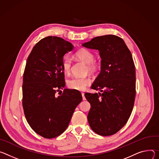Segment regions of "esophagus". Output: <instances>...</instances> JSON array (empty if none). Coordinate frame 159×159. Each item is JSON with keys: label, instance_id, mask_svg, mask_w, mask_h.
Masks as SVG:
<instances>
[{"label": "esophagus", "instance_id": "1", "mask_svg": "<svg viewBox=\"0 0 159 159\" xmlns=\"http://www.w3.org/2000/svg\"><path fill=\"white\" fill-rule=\"evenodd\" d=\"M81 95H82V97H83V100H85L86 98H85V97H84V92H81Z\"/></svg>", "mask_w": 159, "mask_h": 159}]
</instances>
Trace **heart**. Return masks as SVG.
Listing matches in <instances>:
<instances>
[{
    "mask_svg": "<svg viewBox=\"0 0 159 159\" xmlns=\"http://www.w3.org/2000/svg\"><path fill=\"white\" fill-rule=\"evenodd\" d=\"M75 57L81 61L86 64V70L92 73L98 71L100 67L97 62L94 61L95 56L89 50L81 48L76 52ZM73 61L69 57H65L62 61V69L64 73L69 75L71 72ZM92 83V79L90 76L76 77L70 79L67 81V86L70 89L76 90L79 91L84 90L86 88Z\"/></svg>",
    "mask_w": 159,
    "mask_h": 159,
    "instance_id": "obj_1",
    "label": "heart"
}]
</instances>
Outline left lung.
Listing matches in <instances>:
<instances>
[{"label": "left lung", "mask_w": 159, "mask_h": 159, "mask_svg": "<svg viewBox=\"0 0 159 159\" xmlns=\"http://www.w3.org/2000/svg\"><path fill=\"white\" fill-rule=\"evenodd\" d=\"M82 45L98 50L102 59L101 71L92 86L102 93H84L91 105L88 120L98 134L112 135L126 124L134 106L136 72L131 53L124 40L113 34L95 37Z\"/></svg>", "instance_id": "8db88e82"}]
</instances>
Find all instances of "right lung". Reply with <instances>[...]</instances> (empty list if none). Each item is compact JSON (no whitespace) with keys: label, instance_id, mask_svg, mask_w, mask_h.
<instances>
[{"label":"right lung","instance_id":"obj_1","mask_svg":"<svg viewBox=\"0 0 159 159\" xmlns=\"http://www.w3.org/2000/svg\"><path fill=\"white\" fill-rule=\"evenodd\" d=\"M70 42L49 36L33 48L25 69L23 107L32 129L45 138H56L67 128L77 105L82 101L79 91L64 89V56L73 50Z\"/></svg>","mask_w":159,"mask_h":159}]
</instances>
